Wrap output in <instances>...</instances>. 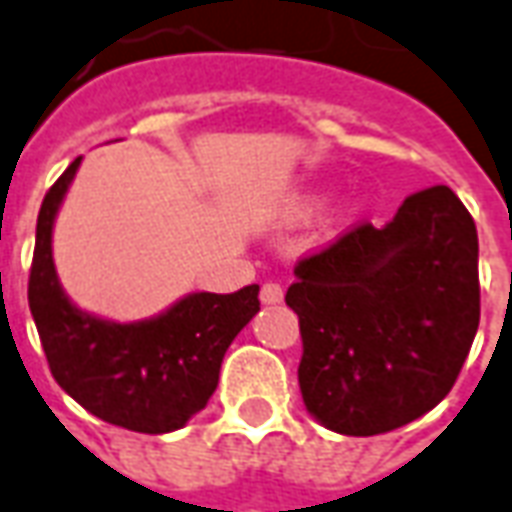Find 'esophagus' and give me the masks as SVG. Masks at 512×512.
Returning a JSON list of instances; mask_svg holds the SVG:
<instances>
[{
	"label": "esophagus",
	"instance_id": "obj_1",
	"mask_svg": "<svg viewBox=\"0 0 512 512\" xmlns=\"http://www.w3.org/2000/svg\"><path fill=\"white\" fill-rule=\"evenodd\" d=\"M260 302L263 305H280L282 302V288L277 282H266L263 288H260Z\"/></svg>",
	"mask_w": 512,
	"mask_h": 512
}]
</instances>
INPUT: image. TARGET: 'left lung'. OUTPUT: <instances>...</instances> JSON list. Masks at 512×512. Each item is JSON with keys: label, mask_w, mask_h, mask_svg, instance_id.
I'll return each instance as SVG.
<instances>
[{"label": "left lung", "mask_w": 512, "mask_h": 512, "mask_svg": "<svg viewBox=\"0 0 512 512\" xmlns=\"http://www.w3.org/2000/svg\"><path fill=\"white\" fill-rule=\"evenodd\" d=\"M477 227L446 185L360 221L299 257L285 302L299 316V388L332 432L405 427L452 391L480 327Z\"/></svg>", "instance_id": "left-lung-1"}]
</instances>
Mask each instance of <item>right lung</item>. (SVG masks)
I'll return each instance as SVG.
<instances>
[{
  "label": "right lung",
  "instance_id": "obj_1",
  "mask_svg": "<svg viewBox=\"0 0 512 512\" xmlns=\"http://www.w3.org/2000/svg\"><path fill=\"white\" fill-rule=\"evenodd\" d=\"M77 166L80 157L46 191L27 282L49 371L71 399L107 424L146 435L180 430L216 391L224 352L260 310V288L191 293L138 324L77 310L60 291L52 263V224Z\"/></svg>",
  "mask_w": 512,
  "mask_h": 512
}]
</instances>
